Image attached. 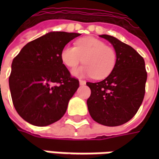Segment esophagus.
<instances>
[{"mask_svg":"<svg viewBox=\"0 0 159 159\" xmlns=\"http://www.w3.org/2000/svg\"><path fill=\"white\" fill-rule=\"evenodd\" d=\"M79 83L80 85H84V84H86V81L85 80H80Z\"/></svg>","mask_w":159,"mask_h":159,"instance_id":"esophagus-1","label":"esophagus"}]
</instances>
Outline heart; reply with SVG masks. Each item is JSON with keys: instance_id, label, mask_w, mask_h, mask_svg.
<instances>
[{"instance_id": "b5f03b06", "label": "heart", "mask_w": 159, "mask_h": 159, "mask_svg": "<svg viewBox=\"0 0 159 159\" xmlns=\"http://www.w3.org/2000/svg\"><path fill=\"white\" fill-rule=\"evenodd\" d=\"M117 59V52L112 47L92 36L80 38L76 42V47L67 45L61 51V60L68 68H75L83 60L85 63L73 70L76 76L104 79L112 72Z\"/></svg>"}]
</instances>
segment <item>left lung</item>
I'll use <instances>...</instances> for the list:
<instances>
[{
  "instance_id": "obj_1",
  "label": "left lung",
  "mask_w": 159,
  "mask_h": 159,
  "mask_svg": "<svg viewBox=\"0 0 159 159\" xmlns=\"http://www.w3.org/2000/svg\"><path fill=\"white\" fill-rule=\"evenodd\" d=\"M100 36L112 44L117 64L106 79L86 83L91 89L88 109L98 123L118 126L129 122L139 110L145 96L147 72L144 59L132 47L113 36Z\"/></svg>"
}]
</instances>
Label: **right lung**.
Segmentation results:
<instances>
[{
	"mask_svg": "<svg viewBox=\"0 0 159 159\" xmlns=\"http://www.w3.org/2000/svg\"><path fill=\"white\" fill-rule=\"evenodd\" d=\"M79 33L49 32L27 43L13 59L9 88L13 106L23 119L47 126L65 115L79 87L61 60V51Z\"/></svg>",
	"mask_w": 159,
	"mask_h": 159,
	"instance_id": "1",
	"label": "right lung"
}]
</instances>
